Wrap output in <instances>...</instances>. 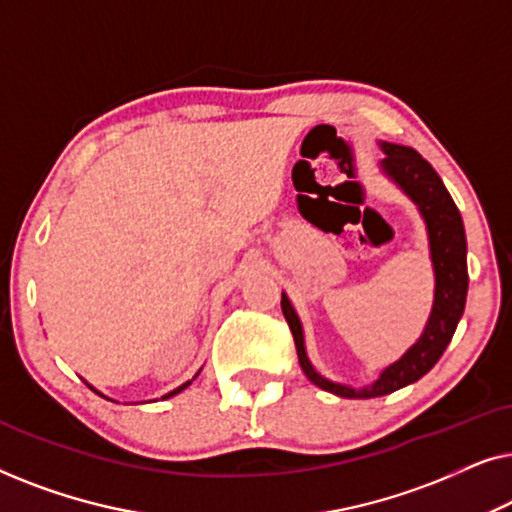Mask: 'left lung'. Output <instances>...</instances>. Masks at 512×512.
I'll return each instance as SVG.
<instances>
[{
  "label": "left lung",
  "instance_id": "8db88e82",
  "mask_svg": "<svg viewBox=\"0 0 512 512\" xmlns=\"http://www.w3.org/2000/svg\"><path fill=\"white\" fill-rule=\"evenodd\" d=\"M382 151L387 153V158L382 160V170L415 200V205L426 221L433 272H436V298H433V310L422 338L401 359L391 363L380 375V380H375L363 389H352L345 387V384L326 380V377H321L312 368L305 354L303 326H300V319L291 307L289 298L282 293V312L293 333V342H296L300 368H303V373L312 384L342 398H377L417 382L443 356L445 347L450 345L452 335L457 331V324L466 305V235L464 221H461V214L457 205H454L452 195L447 193L445 184L440 181L438 172L429 165V160H424L415 149L401 144H382Z\"/></svg>",
  "mask_w": 512,
  "mask_h": 512
}]
</instances>
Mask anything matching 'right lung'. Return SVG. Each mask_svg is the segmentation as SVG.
Instances as JSON below:
<instances>
[{
  "instance_id": "1",
  "label": "right lung",
  "mask_w": 512,
  "mask_h": 512,
  "mask_svg": "<svg viewBox=\"0 0 512 512\" xmlns=\"http://www.w3.org/2000/svg\"><path fill=\"white\" fill-rule=\"evenodd\" d=\"M188 384H191V382H186V384H181V387H177V389H174V391H170V394H167L165 398H170V396H174V394H179V391H184L186 387H188Z\"/></svg>"
}]
</instances>
